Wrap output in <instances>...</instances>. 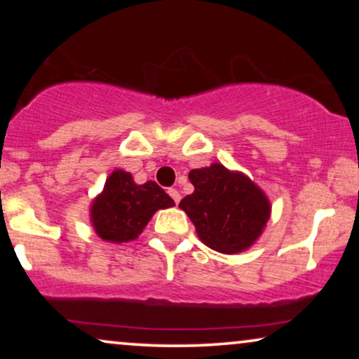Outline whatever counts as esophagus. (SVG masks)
Masks as SVG:
<instances>
[{
    "mask_svg": "<svg viewBox=\"0 0 359 359\" xmlns=\"http://www.w3.org/2000/svg\"><path fill=\"white\" fill-rule=\"evenodd\" d=\"M168 194L171 196V199H173L176 204H178L180 201H181V196H180V193H178V191H176L175 188H170V189H168Z\"/></svg>",
    "mask_w": 359,
    "mask_h": 359,
    "instance_id": "obj_1",
    "label": "esophagus"
}]
</instances>
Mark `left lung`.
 Here are the masks:
<instances>
[{
    "label": "left lung",
    "instance_id": "8db88e82",
    "mask_svg": "<svg viewBox=\"0 0 359 359\" xmlns=\"http://www.w3.org/2000/svg\"><path fill=\"white\" fill-rule=\"evenodd\" d=\"M194 193L180 208L193 220L199 238L220 253H238L253 245L269 219V201L242 173L214 163L189 171Z\"/></svg>",
    "mask_w": 359,
    "mask_h": 359
}]
</instances>
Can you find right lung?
<instances>
[{
	"label": "right lung",
	"instance_id": "1",
	"mask_svg": "<svg viewBox=\"0 0 359 359\" xmlns=\"http://www.w3.org/2000/svg\"><path fill=\"white\" fill-rule=\"evenodd\" d=\"M175 205L173 199L154 181L135 184L130 173L116 170L91 208V222L96 233L107 242H129L158 209Z\"/></svg>",
	"mask_w": 359,
	"mask_h": 359
}]
</instances>
